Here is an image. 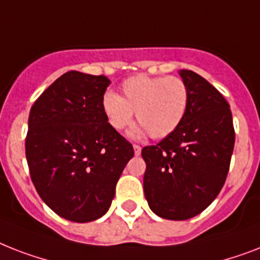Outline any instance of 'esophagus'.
I'll return each instance as SVG.
<instances>
[{
  "mask_svg": "<svg viewBox=\"0 0 260 260\" xmlns=\"http://www.w3.org/2000/svg\"><path fill=\"white\" fill-rule=\"evenodd\" d=\"M134 151H135V155H136V156H139V155L142 154V147L136 146V144H135V146H134Z\"/></svg>",
  "mask_w": 260,
  "mask_h": 260,
  "instance_id": "esophagus-1",
  "label": "esophagus"
}]
</instances>
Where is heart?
Returning <instances> with one entry per match:
<instances>
[{
    "instance_id": "b5f03b06",
    "label": "heart",
    "mask_w": 260,
    "mask_h": 260,
    "mask_svg": "<svg viewBox=\"0 0 260 260\" xmlns=\"http://www.w3.org/2000/svg\"><path fill=\"white\" fill-rule=\"evenodd\" d=\"M122 97L106 91L101 101L102 112L114 131H122L134 120L140 124L131 131L132 138L150 135L165 139L177 129L185 117L189 104V90L177 77L136 75L122 83Z\"/></svg>"
}]
</instances>
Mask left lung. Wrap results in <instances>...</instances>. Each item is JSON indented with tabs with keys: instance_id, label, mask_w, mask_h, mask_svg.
<instances>
[{
	"instance_id": "1",
	"label": "left lung",
	"mask_w": 260,
	"mask_h": 260,
	"mask_svg": "<svg viewBox=\"0 0 260 260\" xmlns=\"http://www.w3.org/2000/svg\"><path fill=\"white\" fill-rule=\"evenodd\" d=\"M189 90L185 117L156 146L144 147L143 187L150 209L167 220H187L205 210L224 186L234 152L230 105L201 75L179 70Z\"/></svg>"
}]
</instances>
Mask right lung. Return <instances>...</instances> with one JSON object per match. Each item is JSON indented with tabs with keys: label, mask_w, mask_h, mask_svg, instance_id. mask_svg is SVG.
Masks as SVG:
<instances>
[{
	"label": "right lung",
	"mask_w": 260,
	"mask_h": 260,
	"mask_svg": "<svg viewBox=\"0 0 260 260\" xmlns=\"http://www.w3.org/2000/svg\"><path fill=\"white\" fill-rule=\"evenodd\" d=\"M109 83L104 75L69 71L30 108L25 140L30 179L44 204L69 221L102 217L134 156L132 144L102 112Z\"/></svg>",
	"instance_id": "add662e5"
}]
</instances>
